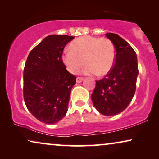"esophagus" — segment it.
Returning <instances> with one entry per match:
<instances>
[{"mask_svg": "<svg viewBox=\"0 0 159 159\" xmlns=\"http://www.w3.org/2000/svg\"><path fill=\"white\" fill-rule=\"evenodd\" d=\"M77 80V83H80V82H82V80H83V78L78 77H77V80Z\"/></svg>", "mask_w": 159, "mask_h": 159, "instance_id": "esophagus-1", "label": "esophagus"}]
</instances>
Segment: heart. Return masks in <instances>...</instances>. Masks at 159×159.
<instances>
[{
  "instance_id": "1",
  "label": "heart",
  "mask_w": 159,
  "mask_h": 159,
  "mask_svg": "<svg viewBox=\"0 0 159 159\" xmlns=\"http://www.w3.org/2000/svg\"><path fill=\"white\" fill-rule=\"evenodd\" d=\"M62 60L67 70L71 74L79 72L85 62L83 69L85 75L97 77L106 75L114 65L115 48L108 38L84 36L77 38L71 44V49H66Z\"/></svg>"
}]
</instances>
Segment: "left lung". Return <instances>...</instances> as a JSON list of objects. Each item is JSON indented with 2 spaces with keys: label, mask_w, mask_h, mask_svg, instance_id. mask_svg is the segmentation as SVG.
I'll use <instances>...</instances> for the list:
<instances>
[{
  "label": "left lung",
  "mask_w": 159,
  "mask_h": 159,
  "mask_svg": "<svg viewBox=\"0 0 159 159\" xmlns=\"http://www.w3.org/2000/svg\"><path fill=\"white\" fill-rule=\"evenodd\" d=\"M106 36L114 45V64L103 79L96 81L91 98L101 114L114 116L125 110L134 96L138 60L134 49L120 36L114 33Z\"/></svg>",
  "instance_id": "left-lung-1"
}]
</instances>
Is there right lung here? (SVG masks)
<instances>
[{
	"mask_svg": "<svg viewBox=\"0 0 159 159\" xmlns=\"http://www.w3.org/2000/svg\"><path fill=\"white\" fill-rule=\"evenodd\" d=\"M75 37L49 35L30 51L24 69L26 106L38 119L53 125L64 118L76 77L62 61L65 46Z\"/></svg>",
	"mask_w": 159,
	"mask_h": 159,
	"instance_id": "add662e5",
	"label": "right lung"
}]
</instances>
